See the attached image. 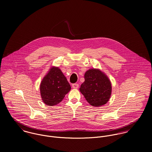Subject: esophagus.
Wrapping results in <instances>:
<instances>
[{
	"mask_svg": "<svg viewBox=\"0 0 152 152\" xmlns=\"http://www.w3.org/2000/svg\"><path fill=\"white\" fill-rule=\"evenodd\" d=\"M72 87L74 89H77L79 87V85L78 84H73L72 85Z\"/></svg>",
	"mask_w": 152,
	"mask_h": 152,
	"instance_id": "esophagus-1",
	"label": "esophagus"
}]
</instances>
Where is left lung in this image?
<instances>
[{
    "mask_svg": "<svg viewBox=\"0 0 152 152\" xmlns=\"http://www.w3.org/2000/svg\"><path fill=\"white\" fill-rule=\"evenodd\" d=\"M85 81L80 91L87 102L95 107L106 104L112 93V85L108 76L98 68L89 69L84 75Z\"/></svg>",
    "mask_w": 152,
    "mask_h": 152,
    "instance_id": "obj_1",
    "label": "left lung"
}]
</instances>
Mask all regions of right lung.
Returning <instances> with one entry per match:
<instances>
[{
    "instance_id": "1",
    "label": "right lung",
    "mask_w": 152,
    "mask_h": 152,
    "mask_svg": "<svg viewBox=\"0 0 152 152\" xmlns=\"http://www.w3.org/2000/svg\"><path fill=\"white\" fill-rule=\"evenodd\" d=\"M71 90V86L58 66L51 67L44 77L40 86L44 103L48 106L58 104Z\"/></svg>"
}]
</instances>
